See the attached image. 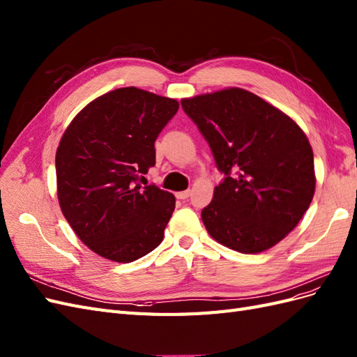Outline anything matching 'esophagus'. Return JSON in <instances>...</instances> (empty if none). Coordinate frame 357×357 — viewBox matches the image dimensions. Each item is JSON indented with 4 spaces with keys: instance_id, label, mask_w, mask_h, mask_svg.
Here are the masks:
<instances>
[{
    "instance_id": "obj_1",
    "label": "esophagus",
    "mask_w": 357,
    "mask_h": 357,
    "mask_svg": "<svg viewBox=\"0 0 357 357\" xmlns=\"http://www.w3.org/2000/svg\"><path fill=\"white\" fill-rule=\"evenodd\" d=\"M190 195H191V191H190V190H185V191H179V192H176V197H178V199H181V200H185V199H188V197H190Z\"/></svg>"
}]
</instances>
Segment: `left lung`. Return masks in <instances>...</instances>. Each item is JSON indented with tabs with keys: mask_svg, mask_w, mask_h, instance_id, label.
I'll use <instances>...</instances> for the list:
<instances>
[{
	"mask_svg": "<svg viewBox=\"0 0 357 357\" xmlns=\"http://www.w3.org/2000/svg\"><path fill=\"white\" fill-rule=\"evenodd\" d=\"M224 179L202 211L209 235L243 254L286 238L311 205L314 155L301 127L242 88L181 100Z\"/></svg>",
	"mask_w": 357,
	"mask_h": 357,
	"instance_id": "left-lung-1",
	"label": "left lung"
}]
</instances>
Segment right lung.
<instances>
[{"label": "right lung", "mask_w": 357, "mask_h": 357, "mask_svg": "<svg viewBox=\"0 0 357 357\" xmlns=\"http://www.w3.org/2000/svg\"><path fill=\"white\" fill-rule=\"evenodd\" d=\"M179 109L176 100L136 86L86 105L56 149L61 211L98 256L130 263L155 250L175 209V196L139 184L155 165V139Z\"/></svg>", "instance_id": "right-lung-1"}]
</instances>
